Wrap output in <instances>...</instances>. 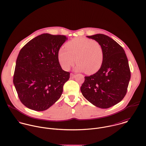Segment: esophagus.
Listing matches in <instances>:
<instances>
[{"instance_id":"34e87169","label":"esophagus","mask_w":146,"mask_h":146,"mask_svg":"<svg viewBox=\"0 0 146 146\" xmlns=\"http://www.w3.org/2000/svg\"><path fill=\"white\" fill-rule=\"evenodd\" d=\"M75 75H74V74H70V78L71 79H74V78H75Z\"/></svg>"}]
</instances>
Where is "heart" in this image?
Here are the masks:
<instances>
[{"instance_id": "1", "label": "heart", "mask_w": 146, "mask_h": 146, "mask_svg": "<svg viewBox=\"0 0 146 146\" xmlns=\"http://www.w3.org/2000/svg\"><path fill=\"white\" fill-rule=\"evenodd\" d=\"M66 48L58 52V61L63 69L68 70L76 61L79 71L94 74L102 67L104 61V51L101 44L92 39L79 37L66 44Z\"/></svg>"}]
</instances>
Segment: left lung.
<instances>
[{"mask_svg": "<svg viewBox=\"0 0 146 146\" xmlns=\"http://www.w3.org/2000/svg\"><path fill=\"white\" fill-rule=\"evenodd\" d=\"M87 38L100 42L104 51V61L96 74L85 76L80 90L92 104L108 108L125 97L130 79L128 60L123 47L110 37L98 34Z\"/></svg>", "mask_w": 146, "mask_h": 146, "instance_id": "1", "label": "left lung"}]
</instances>
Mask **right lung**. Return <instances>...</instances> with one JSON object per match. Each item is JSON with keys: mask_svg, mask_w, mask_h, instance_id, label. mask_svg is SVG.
<instances>
[{"mask_svg": "<svg viewBox=\"0 0 146 146\" xmlns=\"http://www.w3.org/2000/svg\"><path fill=\"white\" fill-rule=\"evenodd\" d=\"M67 40L64 35L42 34L21 49L13 84L20 101L26 107L42 111L61 97L70 74L62 69L58 54Z\"/></svg>", "mask_w": 146, "mask_h": 146, "instance_id": "right-lung-1", "label": "right lung"}]
</instances>
